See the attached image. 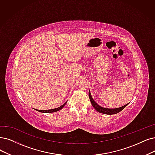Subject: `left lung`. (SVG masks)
<instances>
[{"label":"left lung","mask_w":155,"mask_h":155,"mask_svg":"<svg viewBox=\"0 0 155 155\" xmlns=\"http://www.w3.org/2000/svg\"><path fill=\"white\" fill-rule=\"evenodd\" d=\"M88 95H89L90 100L91 101V103L92 104V106H94V107L95 109V110H97L98 112H99V113H103V114H116L117 113L120 112L121 110H122L128 105V104H126L125 106H122L121 107L116 108V109H107V108H104V107H102L99 106V105H98L94 101V99H93V98L91 97V94H90V91H89Z\"/></svg>","instance_id":"1"}]
</instances>
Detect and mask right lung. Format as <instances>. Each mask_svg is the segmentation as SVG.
Returning <instances> with one entry per match:
<instances>
[{"instance_id": "obj_1", "label": "right lung", "mask_w": 155, "mask_h": 155, "mask_svg": "<svg viewBox=\"0 0 155 155\" xmlns=\"http://www.w3.org/2000/svg\"><path fill=\"white\" fill-rule=\"evenodd\" d=\"M66 103H67V102L65 103V104H64L62 106H61L60 107H57V108H55V109H48V110H38V109H35L36 110H38V111H39V112H41V113H54V112H57V111H58V110H60V109H62L64 106H65V105L66 104Z\"/></svg>"}]
</instances>
